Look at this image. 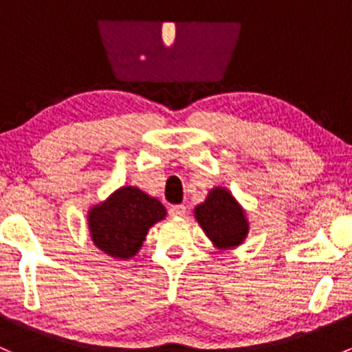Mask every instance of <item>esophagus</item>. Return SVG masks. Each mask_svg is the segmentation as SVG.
<instances>
[{"label": "esophagus", "mask_w": 352, "mask_h": 352, "mask_svg": "<svg viewBox=\"0 0 352 352\" xmlns=\"http://www.w3.org/2000/svg\"><path fill=\"white\" fill-rule=\"evenodd\" d=\"M186 212H187V208L184 204H177V206H172V208H170V214L175 216V218L186 216Z\"/></svg>", "instance_id": "obj_1"}]
</instances>
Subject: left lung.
I'll return each mask as SVG.
<instances>
[{
    "mask_svg": "<svg viewBox=\"0 0 352 352\" xmlns=\"http://www.w3.org/2000/svg\"><path fill=\"white\" fill-rule=\"evenodd\" d=\"M194 214L206 235L218 248L236 247L248 233L243 209L223 187L212 189L206 201L197 206Z\"/></svg>",
    "mask_w": 352,
    "mask_h": 352,
    "instance_id": "1",
    "label": "left lung"
}]
</instances>
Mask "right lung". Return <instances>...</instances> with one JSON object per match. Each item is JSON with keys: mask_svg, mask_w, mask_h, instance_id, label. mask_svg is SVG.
Wrapping results in <instances>:
<instances>
[{"mask_svg": "<svg viewBox=\"0 0 352 352\" xmlns=\"http://www.w3.org/2000/svg\"><path fill=\"white\" fill-rule=\"evenodd\" d=\"M165 214L166 209L158 199L138 187H122L90 209L88 226L91 240L102 252L116 258H131L143 245L148 230Z\"/></svg>", "mask_w": 352, "mask_h": 352, "instance_id": "1", "label": "right lung"}]
</instances>
